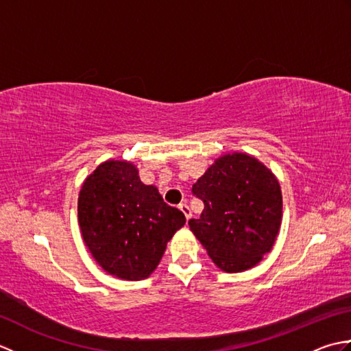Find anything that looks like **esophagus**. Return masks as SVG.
<instances>
[{
    "instance_id": "1",
    "label": "esophagus",
    "mask_w": 351,
    "mask_h": 351,
    "mask_svg": "<svg viewBox=\"0 0 351 351\" xmlns=\"http://www.w3.org/2000/svg\"><path fill=\"white\" fill-rule=\"evenodd\" d=\"M178 208H180V210L184 213L185 219L190 220V217H191V210H190V206L184 202V204H180V206H178Z\"/></svg>"
}]
</instances>
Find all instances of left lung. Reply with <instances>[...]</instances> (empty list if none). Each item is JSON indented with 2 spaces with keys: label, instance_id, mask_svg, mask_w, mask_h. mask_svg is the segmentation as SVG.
<instances>
[{
  "label": "left lung",
  "instance_id": "left-lung-1",
  "mask_svg": "<svg viewBox=\"0 0 351 351\" xmlns=\"http://www.w3.org/2000/svg\"><path fill=\"white\" fill-rule=\"evenodd\" d=\"M193 193L205 206L189 226L221 271L249 270L273 249L282 223V191L264 162L245 152L223 154Z\"/></svg>",
  "mask_w": 351,
  "mask_h": 351
}]
</instances>
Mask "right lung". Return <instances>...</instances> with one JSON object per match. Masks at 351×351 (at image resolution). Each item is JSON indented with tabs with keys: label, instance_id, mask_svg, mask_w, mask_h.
Returning <instances> with one entry per match:
<instances>
[{
	"label": "right lung",
	"instance_id": "1",
	"mask_svg": "<svg viewBox=\"0 0 351 351\" xmlns=\"http://www.w3.org/2000/svg\"><path fill=\"white\" fill-rule=\"evenodd\" d=\"M84 244L104 271L122 280L149 278L185 215L164 202L155 185L140 181L126 160H107L88 175L78 195Z\"/></svg>",
	"mask_w": 351,
	"mask_h": 351
}]
</instances>
